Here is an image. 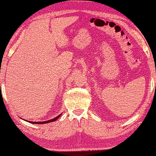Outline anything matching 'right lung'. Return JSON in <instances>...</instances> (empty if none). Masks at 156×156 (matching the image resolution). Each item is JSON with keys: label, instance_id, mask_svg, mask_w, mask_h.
Instances as JSON below:
<instances>
[{"label": "right lung", "instance_id": "obj_1", "mask_svg": "<svg viewBox=\"0 0 156 156\" xmlns=\"http://www.w3.org/2000/svg\"><path fill=\"white\" fill-rule=\"evenodd\" d=\"M61 115H62V114H59L58 116H57L56 117L53 118V119H50V120H48V121H43V122H31V121H28L27 122H29L31 123H34V124H46V123H48V122H54L55 120H57L58 119V118H59L61 117Z\"/></svg>", "mask_w": 156, "mask_h": 156}]
</instances>
